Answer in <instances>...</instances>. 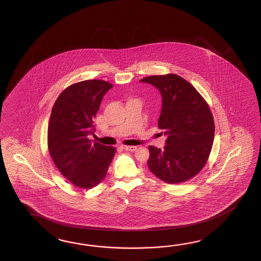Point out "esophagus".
<instances>
[{"instance_id":"obj_1","label":"esophagus","mask_w":261,"mask_h":261,"mask_svg":"<svg viewBox=\"0 0 261 261\" xmlns=\"http://www.w3.org/2000/svg\"><path fill=\"white\" fill-rule=\"evenodd\" d=\"M121 147H122V149L126 150V151H132V152L136 150V146H133V145H130V146L129 145H122Z\"/></svg>"}]
</instances>
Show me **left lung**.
I'll return each mask as SVG.
<instances>
[{"label":"left lung","mask_w":261,"mask_h":261,"mask_svg":"<svg viewBox=\"0 0 261 261\" xmlns=\"http://www.w3.org/2000/svg\"><path fill=\"white\" fill-rule=\"evenodd\" d=\"M161 92L159 128L167 139L164 149L149 145L150 172L168 184L183 183L202 170L211 152L215 124L204 99L176 74L141 79Z\"/></svg>","instance_id":"8db88e82"}]
</instances>
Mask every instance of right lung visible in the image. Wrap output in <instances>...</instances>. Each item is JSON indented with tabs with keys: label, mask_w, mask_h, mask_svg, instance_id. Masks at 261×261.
Wrapping results in <instances>:
<instances>
[{
	"label": "right lung",
	"mask_w": 261,
	"mask_h": 261,
	"mask_svg": "<svg viewBox=\"0 0 261 261\" xmlns=\"http://www.w3.org/2000/svg\"><path fill=\"white\" fill-rule=\"evenodd\" d=\"M111 85L86 80L64 89L54 103L47 130L50 155L61 174L75 187L91 189L107 173L116 153L113 146L91 142L95 116Z\"/></svg>",
	"instance_id": "1"
}]
</instances>
